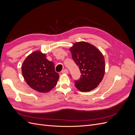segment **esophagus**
Masks as SVG:
<instances>
[{
    "label": "esophagus",
    "mask_w": 135,
    "mask_h": 135,
    "mask_svg": "<svg viewBox=\"0 0 135 135\" xmlns=\"http://www.w3.org/2000/svg\"><path fill=\"white\" fill-rule=\"evenodd\" d=\"M61 73L62 74H68V70L67 69H64L63 70H62Z\"/></svg>",
    "instance_id": "1"
}]
</instances>
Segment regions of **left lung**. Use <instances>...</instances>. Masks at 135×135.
<instances>
[{
    "mask_svg": "<svg viewBox=\"0 0 135 135\" xmlns=\"http://www.w3.org/2000/svg\"><path fill=\"white\" fill-rule=\"evenodd\" d=\"M72 58L78 66L81 75L75 81V86L81 91H89L97 88L105 74V59L102 52L89 43L76 42L70 49Z\"/></svg>",
    "mask_w": 135,
    "mask_h": 135,
    "instance_id": "left-lung-1",
    "label": "left lung"
}]
</instances>
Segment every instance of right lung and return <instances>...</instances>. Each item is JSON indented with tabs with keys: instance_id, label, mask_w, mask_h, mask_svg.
<instances>
[{
	"instance_id": "add662e5",
	"label": "right lung",
	"mask_w": 135,
	"mask_h": 135,
	"mask_svg": "<svg viewBox=\"0 0 135 135\" xmlns=\"http://www.w3.org/2000/svg\"><path fill=\"white\" fill-rule=\"evenodd\" d=\"M46 57V54L35 51L26 57L22 65V73L26 83L41 93L51 90L59 79L54 63Z\"/></svg>"
}]
</instances>
